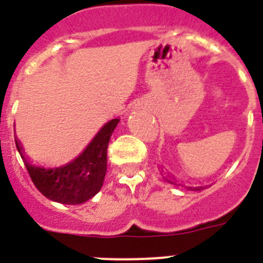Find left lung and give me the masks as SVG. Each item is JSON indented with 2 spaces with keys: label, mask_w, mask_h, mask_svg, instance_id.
<instances>
[{
  "label": "left lung",
  "mask_w": 263,
  "mask_h": 263,
  "mask_svg": "<svg viewBox=\"0 0 263 263\" xmlns=\"http://www.w3.org/2000/svg\"><path fill=\"white\" fill-rule=\"evenodd\" d=\"M167 182L173 183V184H176L175 182H171V180H167ZM176 185H179V184H176ZM188 188H190V190H191V191H200V190H203L204 187H188Z\"/></svg>",
  "instance_id": "obj_1"
}]
</instances>
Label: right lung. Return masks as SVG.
<instances>
[{
  "instance_id": "1",
  "label": "right lung",
  "mask_w": 263,
  "mask_h": 263,
  "mask_svg": "<svg viewBox=\"0 0 263 263\" xmlns=\"http://www.w3.org/2000/svg\"><path fill=\"white\" fill-rule=\"evenodd\" d=\"M118 122V118L109 121L76 159L55 168H45L30 163L23 154L22 146L15 139L17 150L38 191L50 200L71 205L92 199L103 187L108 164L106 152L109 139Z\"/></svg>"
}]
</instances>
